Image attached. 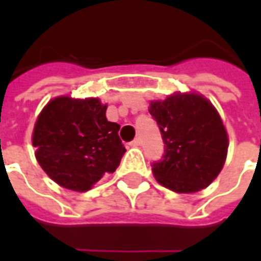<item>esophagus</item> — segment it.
I'll return each instance as SVG.
<instances>
[{
	"mask_svg": "<svg viewBox=\"0 0 261 261\" xmlns=\"http://www.w3.org/2000/svg\"><path fill=\"white\" fill-rule=\"evenodd\" d=\"M141 144H142L141 138H136V140H134V141H131V142H130V145H131V147H140V145H141Z\"/></svg>",
	"mask_w": 261,
	"mask_h": 261,
	"instance_id": "obj_1",
	"label": "esophagus"
}]
</instances>
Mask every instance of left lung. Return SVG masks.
<instances>
[{"label":"left lung","instance_id":"1","mask_svg":"<svg viewBox=\"0 0 261 261\" xmlns=\"http://www.w3.org/2000/svg\"><path fill=\"white\" fill-rule=\"evenodd\" d=\"M165 142V156L152 165L159 185L176 193H196L213 183L228 155V133L218 110L197 92H173L151 100Z\"/></svg>","mask_w":261,"mask_h":261}]
</instances>
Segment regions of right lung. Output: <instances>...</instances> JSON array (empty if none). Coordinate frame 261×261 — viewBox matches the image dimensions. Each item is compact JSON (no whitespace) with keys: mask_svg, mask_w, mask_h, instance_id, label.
Listing matches in <instances>:
<instances>
[{"mask_svg":"<svg viewBox=\"0 0 261 261\" xmlns=\"http://www.w3.org/2000/svg\"><path fill=\"white\" fill-rule=\"evenodd\" d=\"M99 97H53L32 133L36 161L59 186L84 193L120 165L125 148L120 125L106 117Z\"/></svg>","mask_w":261,"mask_h":261,"instance_id":"add662e5","label":"right lung"}]
</instances>
